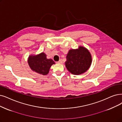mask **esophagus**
<instances>
[{
    "label": "esophagus",
    "mask_w": 122,
    "mask_h": 122,
    "mask_svg": "<svg viewBox=\"0 0 122 122\" xmlns=\"http://www.w3.org/2000/svg\"><path fill=\"white\" fill-rule=\"evenodd\" d=\"M62 61L61 60H60L59 61L56 62L57 64H62Z\"/></svg>",
    "instance_id": "1"
}]
</instances>
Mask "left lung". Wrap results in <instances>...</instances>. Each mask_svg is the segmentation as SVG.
<instances>
[{"label": "left lung", "mask_w": 122, "mask_h": 122, "mask_svg": "<svg viewBox=\"0 0 122 122\" xmlns=\"http://www.w3.org/2000/svg\"><path fill=\"white\" fill-rule=\"evenodd\" d=\"M65 65L71 74L79 75L88 70L92 62V56L90 51L84 46H80L77 49L69 51L66 56Z\"/></svg>", "instance_id": "8db88e82"}]
</instances>
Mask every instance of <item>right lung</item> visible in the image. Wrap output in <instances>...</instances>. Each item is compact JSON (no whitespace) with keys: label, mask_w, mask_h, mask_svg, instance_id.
I'll use <instances>...</instances> for the list:
<instances>
[{"label":"right lung","mask_w":122,"mask_h":122,"mask_svg":"<svg viewBox=\"0 0 122 122\" xmlns=\"http://www.w3.org/2000/svg\"><path fill=\"white\" fill-rule=\"evenodd\" d=\"M28 64L34 71L42 75H46L51 66L55 62L51 59H47L44 52L36 56L31 55L28 57Z\"/></svg>","instance_id":"obj_1"}]
</instances>
